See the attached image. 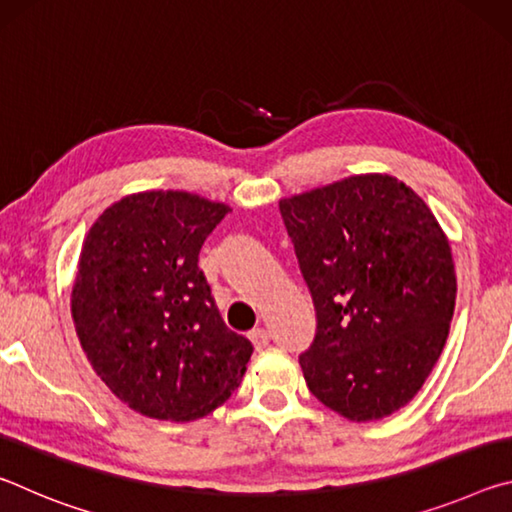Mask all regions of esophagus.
<instances>
[{
    "label": "esophagus",
    "instance_id": "obj_1",
    "mask_svg": "<svg viewBox=\"0 0 512 512\" xmlns=\"http://www.w3.org/2000/svg\"><path fill=\"white\" fill-rule=\"evenodd\" d=\"M248 339L253 341V345H255L257 350H264L266 345H268V341H271V334H268V329L257 327V329H253V332L248 334Z\"/></svg>",
    "mask_w": 512,
    "mask_h": 512
}]
</instances>
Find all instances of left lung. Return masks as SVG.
<instances>
[{
	"mask_svg": "<svg viewBox=\"0 0 512 512\" xmlns=\"http://www.w3.org/2000/svg\"><path fill=\"white\" fill-rule=\"evenodd\" d=\"M316 307L300 354L309 391L352 422L409 404L445 348L456 271L427 203L388 173H359L282 198Z\"/></svg>",
	"mask_w": 512,
	"mask_h": 512,
	"instance_id": "left-lung-1",
	"label": "left lung"
}]
</instances>
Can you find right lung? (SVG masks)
<instances>
[{
	"label": "right lung",
	"instance_id": "obj_1",
	"mask_svg": "<svg viewBox=\"0 0 512 512\" xmlns=\"http://www.w3.org/2000/svg\"><path fill=\"white\" fill-rule=\"evenodd\" d=\"M225 203L151 189L92 223L72 287V318L99 379L133 411L192 422L221 406L253 345L225 327L198 268Z\"/></svg>",
	"mask_w": 512,
	"mask_h": 512
}]
</instances>
